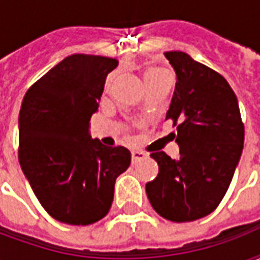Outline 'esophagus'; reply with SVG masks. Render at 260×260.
Segmentation results:
<instances>
[{"label":"esophagus","mask_w":260,"mask_h":260,"mask_svg":"<svg viewBox=\"0 0 260 260\" xmlns=\"http://www.w3.org/2000/svg\"><path fill=\"white\" fill-rule=\"evenodd\" d=\"M146 157V154L143 152H139V150H132L131 152V158H132V163H138L139 160Z\"/></svg>","instance_id":"obj_1"}]
</instances>
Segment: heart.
I'll list each match as a JSON object with an SVG mask.
<instances>
[{
	"instance_id": "obj_1",
	"label": "heart",
	"mask_w": 260,
	"mask_h": 260,
	"mask_svg": "<svg viewBox=\"0 0 260 260\" xmlns=\"http://www.w3.org/2000/svg\"><path fill=\"white\" fill-rule=\"evenodd\" d=\"M164 75H167V72L161 68H152L149 69L145 75V80L147 79H153V78H160V76H164Z\"/></svg>"
}]
</instances>
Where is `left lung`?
<instances>
[{
    "mask_svg": "<svg viewBox=\"0 0 260 260\" xmlns=\"http://www.w3.org/2000/svg\"><path fill=\"white\" fill-rule=\"evenodd\" d=\"M177 74L166 121H173L180 158L153 152L158 174L146 184L161 217L193 221L220 205L244 149V122L229 82L182 51L164 53Z\"/></svg>",
    "mask_w": 260,
    "mask_h": 260,
    "instance_id": "left-lung-1",
    "label": "left lung"
}]
</instances>
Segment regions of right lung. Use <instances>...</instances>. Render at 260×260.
Here are the masks:
<instances>
[{"instance_id": "right-lung-1", "label": "right lung", "mask_w": 260, "mask_h": 260, "mask_svg": "<svg viewBox=\"0 0 260 260\" xmlns=\"http://www.w3.org/2000/svg\"><path fill=\"white\" fill-rule=\"evenodd\" d=\"M118 61L72 54L26 91L19 111L20 167L44 210L61 223L87 225L110 210L114 185L131 164L122 146L89 135L107 75Z\"/></svg>"}]
</instances>
